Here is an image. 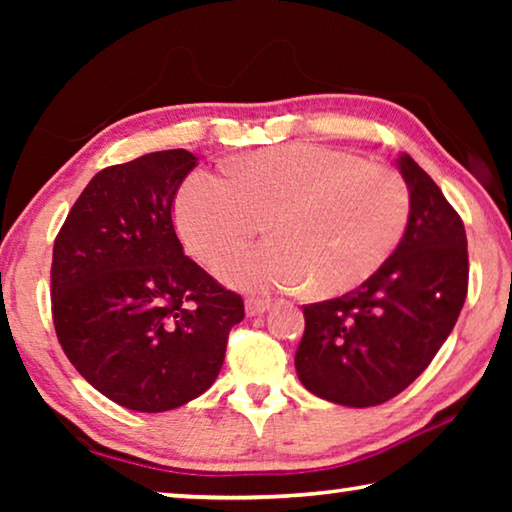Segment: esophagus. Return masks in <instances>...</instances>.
<instances>
[{
    "instance_id": "1",
    "label": "esophagus",
    "mask_w": 512,
    "mask_h": 512,
    "mask_svg": "<svg viewBox=\"0 0 512 512\" xmlns=\"http://www.w3.org/2000/svg\"><path fill=\"white\" fill-rule=\"evenodd\" d=\"M271 307V302L268 300H259V298H248L246 300V316L248 318H255V316H262Z\"/></svg>"
}]
</instances>
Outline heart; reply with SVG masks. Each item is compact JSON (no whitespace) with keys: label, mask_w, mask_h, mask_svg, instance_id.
<instances>
[{"label":"heart","mask_w":512,"mask_h":512,"mask_svg":"<svg viewBox=\"0 0 512 512\" xmlns=\"http://www.w3.org/2000/svg\"><path fill=\"white\" fill-rule=\"evenodd\" d=\"M187 248L214 262L268 228L275 239L216 264L230 287L250 293L359 287L395 253L411 216L406 180L386 164L327 146L291 144L239 160L232 176L198 169L176 196Z\"/></svg>","instance_id":"b5f03b06"}]
</instances>
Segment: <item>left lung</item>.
<instances>
[{
  "instance_id": "8db88e82",
  "label": "left lung",
  "mask_w": 512,
  "mask_h": 512,
  "mask_svg": "<svg viewBox=\"0 0 512 512\" xmlns=\"http://www.w3.org/2000/svg\"><path fill=\"white\" fill-rule=\"evenodd\" d=\"M411 192L406 232L388 262L341 298L305 305L296 372L309 393L366 409L400 395L447 341L467 296L461 216L411 155L397 158Z\"/></svg>"
}]
</instances>
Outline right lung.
I'll return each instance as SVG.
<instances>
[{
    "label": "right lung",
    "instance_id": "obj_1",
    "mask_svg": "<svg viewBox=\"0 0 512 512\" xmlns=\"http://www.w3.org/2000/svg\"><path fill=\"white\" fill-rule=\"evenodd\" d=\"M196 164L171 149L99 171L54 244L58 341L88 384L131 411H171L205 393L244 320V300L192 262L173 230V196Z\"/></svg>",
    "mask_w": 512,
    "mask_h": 512
}]
</instances>
